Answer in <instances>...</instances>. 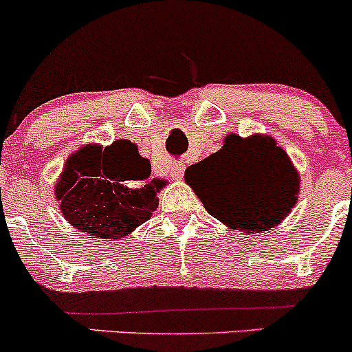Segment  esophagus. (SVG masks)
<instances>
[{
  "mask_svg": "<svg viewBox=\"0 0 352 352\" xmlns=\"http://www.w3.org/2000/svg\"><path fill=\"white\" fill-rule=\"evenodd\" d=\"M184 172H186V165H184V163H175V165H172V168H170V175L175 180H182Z\"/></svg>",
  "mask_w": 352,
  "mask_h": 352,
  "instance_id": "1",
  "label": "esophagus"
}]
</instances>
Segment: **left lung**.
I'll use <instances>...</instances> for the list:
<instances>
[{"instance_id":"obj_1","label":"left lung","mask_w":352,"mask_h":352,"mask_svg":"<svg viewBox=\"0 0 352 352\" xmlns=\"http://www.w3.org/2000/svg\"><path fill=\"white\" fill-rule=\"evenodd\" d=\"M186 182L211 214L235 212L250 233L276 228L300 192L291 158L274 138L262 134H228L221 150L186 170Z\"/></svg>"}]
</instances>
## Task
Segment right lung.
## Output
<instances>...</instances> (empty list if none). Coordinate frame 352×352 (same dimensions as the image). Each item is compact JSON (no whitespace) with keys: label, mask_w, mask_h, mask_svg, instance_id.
Instances as JSON below:
<instances>
[{"label":"right lung","mask_w":352,"mask_h":352,"mask_svg":"<svg viewBox=\"0 0 352 352\" xmlns=\"http://www.w3.org/2000/svg\"><path fill=\"white\" fill-rule=\"evenodd\" d=\"M150 160L127 140L87 144L66 160L56 199L71 226L100 240L129 235L158 208L165 180L151 179ZM133 179V183L129 180Z\"/></svg>","instance_id":"obj_1"}]
</instances>
